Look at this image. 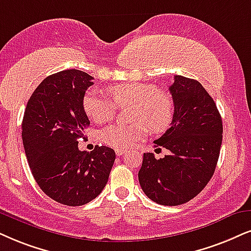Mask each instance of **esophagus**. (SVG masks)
<instances>
[{
  "label": "esophagus",
  "instance_id": "1",
  "mask_svg": "<svg viewBox=\"0 0 251 251\" xmlns=\"http://www.w3.org/2000/svg\"><path fill=\"white\" fill-rule=\"evenodd\" d=\"M125 153H126L125 149H122V148H117L116 149V154L118 155V156H122V155H124Z\"/></svg>",
  "mask_w": 251,
  "mask_h": 251
}]
</instances>
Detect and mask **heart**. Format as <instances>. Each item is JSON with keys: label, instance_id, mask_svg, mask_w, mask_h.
<instances>
[{"label": "heart", "instance_id": "heart-1", "mask_svg": "<svg viewBox=\"0 0 251 251\" xmlns=\"http://www.w3.org/2000/svg\"><path fill=\"white\" fill-rule=\"evenodd\" d=\"M112 100L106 95L91 90L84 95L82 106L89 118L96 124L110 122L116 116L117 105H133L134 125H111L100 133L106 145L115 148H129L140 142L147 134L166 132L174 119V102L155 85L126 83L109 89Z\"/></svg>", "mask_w": 251, "mask_h": 251}]
</instances>
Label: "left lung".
<instances>
[{
	"label": "left lung",
	"mask_w": 251,
	"mask_h": 251,
	"mask_svg": "<svg viewBox=\"0 0 251 251\" xmlns=\"http://www.w3.org/2000/svg\"><path fill=\"white\" fill-rule=\"evenodd\" d=\"M169 87L174 119L167 132L154 141L169 155L155 158L145 153L139 182L149 199L177 206L191 201L210 182L217 167L223 120L213 98L198 81L175 75Z\"/></svg>",
	"instance_id": "obj_1"
}]
</instances>
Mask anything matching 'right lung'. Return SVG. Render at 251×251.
Listing matches in <instances>:
<instances>
[{"label":"right lung","mask_w":251,"mask_h":251,"mask_svg":"<svg viewBox=\"0 0 251 251\" xmlns=\"http://www.w3.org/2000/svg\"><path fill=\"white\" fill-rule=\"evenodd\" d=\"M94 77L77 69L50 75L28 100L22 139L31 173L53 201L67 206L88 204L103 191L116 160L112 148L81 151L78 139L88 127L82 100Z\"/></svg>","instance_id":"obj_1"}]
</instances>
